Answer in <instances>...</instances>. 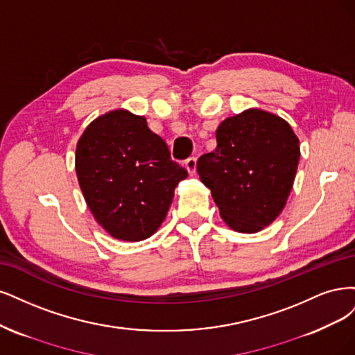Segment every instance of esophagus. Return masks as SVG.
<instances>
[{"label":"esophagus","instance_id":"esophagus-1","mask_svg":"<svg viewBox=\"0 0 355 355\" xmlns=\"http://www.w3.org/2000/svg\"><path fill=\"white\" fill-rule=\"evenodd\" d=\"M184 165H186V168H187V171H189V174L193 175L194 171H196V157H194V156L187 157Z\"/></svg>","mask_w":355,"mask_h":355}]
</instances>
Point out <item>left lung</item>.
Returning a JSON list of instances; mask_svg holds the SVG:
<instances>
[{"label": "left lung", "mask_w": 355, "mask_h": 355, "mask_svg": "<svg viewBox=\"0 0 355 355\" xmlns=\"http://www.w3.org/2000/svg\"><path fill=\"white\" fill-rule=\"evenodd\" d=\"M216 147L198 159L221 218L233 230L257 233L277 218L293 186L300 140L272 113L249 109L220 123Z\"/></svg>", "instance_id": "1"}]
</instances>
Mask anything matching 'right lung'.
Here are the masks:
<instances>
[{
    "instance_id": "1",
    "label": "right lung",
    "mask_w": 355,
    "mask_h": 355,
    "mask_svg": "<svg viewBox=\"0 0 355 355\" xmlns=\"http://www.w3.org/2000/svg\"><path fill=\"white\" fill-rule=\"evenodd\" d=\"M75 168L97 223L110 236L128 242L157 230L177 184L187 177L146 118L123 109L88 125L76 146Z\"/></svg>"
}]
</instances>
